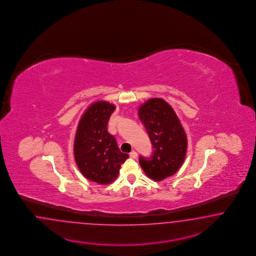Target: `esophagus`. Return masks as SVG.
I'll use <instances>...</instances> for the list:
<instances>
[{"label":"esophagus","mask_w":256,"mask_h":256,"mask_svg":"<svg viewBox=\"0 0 256 256\" xmlns=\"http://www.w3.org/2000/svg\"><path fill=\"white\" fill-rule=\"evenodd\" d=\"M130 156L132 158H136L138 156V154H137V152H136V151H134V150H133V151H132V152L130 153Z\"/></svg>","instance_id":"obj_1"}]
</instances>
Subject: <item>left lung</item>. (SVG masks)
Masks as SVG:
<instances>
[{
	"mask_svg": "<svg viewBox=\"0 0 256 256\" xmlns=\"http://www.w3.org/2000/svg\"><path fill=\"white\" fill-rule=\"evenodd\" d=\"M140 120L146 126L154 151L140 156V165L149 178L162 181L174 174L186 158L185 130L174 108L162 98H151L140 106Z\"/></svg>",
	"mask_w": 256,
	"mask_h": 256,
	"instance_id": "obj_1",
	"label": "left lung"
}]
</instances>
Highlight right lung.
I'll use <instances>...</instances> for the list:
<instances>
[{"label":"right lung","instance_id":"obj_1","mask_svg":"<svg viewBox=\"0 0 256 256\" xmlns=\"http://www.w3.org/2000/svg\"><path fill=\"white\" fill-rule=\"evenodd\" d=\"M116 106L96 101L87 108L78 124L74 140V156L84 176L101 185L116 179L121 164L128 158L108 132V119Z\"/></svg>","mask_w":256,"mask_h":256}]
</instances>
